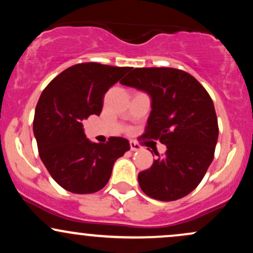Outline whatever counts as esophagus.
<instances>
[{
    "label": "esophagus",
    "instance_id": "1",
    "mask_svg": "<svg viewBox=\"0 0 253 253\" xmlns=\"http://www.w3.org/2000/svg\"><path fill=\"white\" fill-rule=\"evenodd\" d=\"M129 146H130V150H132V151H138V150L141 149L140 145L136 144L135 141H133V140L129 141Z\"/></svg>",
    "mask_w": 253,
    "mask_h": 253
}]
</instances>
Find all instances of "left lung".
Returning a JSON list of instances; mask_svg holds the SVG:
<instances>
[{
    "label": "left lung",
    "mask_w": 253,
    "mask_h": 253,
    "mask_svg": "<svg viewBox=\"0 0 253 253\" xmlns=\"http://www.w3.org/2000/svg\"><path fill=\"white\" fill-rule=\"evenodd\" d=\"M147 92L151 113L143 136L167 145L138 175L147 196L175 201L191 193L214 158L219 127L213 101L196 78L172 68H136L120 82Z\"/></svg>",
    "instance_id": "left-lung-1"
}]
</instances>
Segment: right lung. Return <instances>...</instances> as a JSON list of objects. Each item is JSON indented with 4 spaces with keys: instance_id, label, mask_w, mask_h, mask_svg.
<instances>
[{
    "instance_id": "add662e5",
    "label": "right lung",
    "mask_w": 253,
    "mask_h": 253,
    "mask_svg": "<svg viewBox=\"0 0 253 253\" xmlns=\"http://www.w3.org/2000/svg\"><path fill=\"white\" fill-rule=\"evenodd\" d=\"M130 68L81 63L48 83L38 101L33 121L39 156L52 178L65 190L91 194L101 190L115 161L129 150L127 139L110 136L91 143L83 120L100 115L104 94Z\"/></svg>"
}]
</instances>
